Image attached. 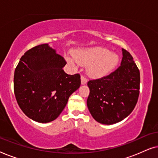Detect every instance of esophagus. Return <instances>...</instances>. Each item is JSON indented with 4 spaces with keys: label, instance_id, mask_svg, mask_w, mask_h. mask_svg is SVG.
<instances>
[{
    "label": "esophagus",
    "instance_id": "obj_1",
    "mask_svg": "<svg viewBox=\"0 0 158 158\" xmlns=\"http://www.w3.org/2000/svg\"><path fill=\"white\" fill-rule=\"evenodd\" d=\"M87 82H88L87 78H86L84 75H81V83L85 84V83H87Z\"/></svg>",
    "mask_w": 158,
    "mask_h": 158
}]
</instances>
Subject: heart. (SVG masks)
Returning <instances> with one entry per match:
<instances>
[{"label": "heart", "instance_id": "1", "mask_svg": "<svg viewBox=\"0 0 158 158\" xmlns=\"http://www.w3.org/2000/svg\"><path fill=\"white\" fill-rule=\"evenodd\" d=\"M73 57L81 65H88V72L91 76L101 77L109 73L118 62V57L102 47H93L75 51Z\"/></svg>", "mask_w": 158, "mask_h": 158}]
</instances>
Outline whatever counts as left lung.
I'll return each instance as SVG.
<instances>
[{"label":"left lung","instance_id":"8db88e82","mask_svg":"<svg viewBox=\"0 0 158 158\" xmlns=\"http://www.w3.org/2000/svg\"><path fill=\"white\" fill-rule=\"evenodd\" d=\"M121 65L106 76L88 82L87 106L96 122L113 124L128 116L139 94L140 73L132 56L122 49Z\"/></svg>","mask_w":158,"mask_h":158}]
</instances>
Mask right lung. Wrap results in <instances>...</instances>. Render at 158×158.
Segmentation results:
<instances>
[{
	"label": "right lung",
	"instance_id": "add662e5",
	"mask_svg": "<svg viewBox=\"0 0 158 158\" xmlns=\"http://www.w3.org/2000/svg\"><path fill=\"white\" fill-rule=\"evenodd\" d=\"M66 63L48 44L37 45L21 57L14 72V94L31 119L40 123L56 119L80 87L81 75L64 73Z\"/></svg>",
	"mask_w": 158,
	"mask_h": 158
}]
</instances>
